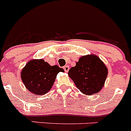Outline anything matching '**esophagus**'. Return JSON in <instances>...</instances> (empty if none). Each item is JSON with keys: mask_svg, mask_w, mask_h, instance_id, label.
I'll use <instances>...</instances> for the list:
<instances>
[{"mask_svg": "<svg viewBox=\"0 0 131 131\" xmlns=\"http://www.w3.org/2000/svg\"><path fill=\"white\" fill-rule=\"evenodd\" d=\"M63 69H64V71H66V72H68V71H69V66H65L63 67Z\"/></svg>", "mask_w": 131, "mask_h": 131, "instance_id": "esophagus-1", "label": "esophagus"}]
</instances>
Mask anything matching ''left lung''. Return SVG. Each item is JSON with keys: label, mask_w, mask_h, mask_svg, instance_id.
Instances as JSON below:
<instances>
[{"label": "left lung", "mask_w": 131, "mask_h": 131, "mask_svg": "<svg viewBox=\"0 0 131 131\" xmlns=\"http://www.w3.org/2000/svg\"><path fill=\"white\" fill-rule=\"evenodd\" d=\"M107 68L96 55L83 56L75 67L69 70L68 75L81 92L86 95L99 92L104 85Z\"/></svg>", "instance_id": "1"}]
</instances>
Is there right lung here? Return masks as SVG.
<instances>
[{"instance_id": "obj_1", "label": "right lung", "mask_w": 131, "mask_h": 131, "mask_svg": "<svg viewBox=\"0 0 131 131\" xmlns=\"http://www.w3.org/2000/svg\"><path fill=\"white\" fill-rule=\"evenodd\" d=\"M58 66H51L42 59L27 62L21 72V78L29 91L37 95H43L51 89L57 74L63 72Z\"/></svg>"}]
</instances>
